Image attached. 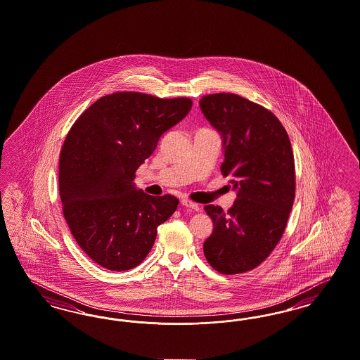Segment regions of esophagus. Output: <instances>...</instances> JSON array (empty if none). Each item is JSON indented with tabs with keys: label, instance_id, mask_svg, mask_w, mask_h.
Listing matches in <instances>:
<instances>
[{
	"label": "esophagus",
	"instance_id": "1",
	"mask_svg": "<svg viewBox=\"0 0 360 360\" xmlns=\"http://www.w3.org/2000/svg\"><path fill=\"white\" fill-rule=\"evenodd\" d=\"M181 205H184L186 208H191L193 211H199L200 210L199 204H196V202H193V201L188 199L181 200Z\"/></svg>",
	"mask_w": 360,
	"mask_h": 360
}]
</instances>
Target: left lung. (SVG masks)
Masks as SVG:
<instances>
[{
  "instance_id": "1",
  "label": "left lung",
  "mask_w": 360,
  "mask_h": 360,
  "mask_svg": "<svg viewBox=\"0 0 360 360\" xmlns=\"http://www.w3.org/2000/svg\"><path fill=\"white\" fill-rule=\"evenodd\" d=\"M204 117L221 136L223 176H232L236 200L224 212L205 205L212 219L204 255L226 275L251 271L281 239L295 199V162L290 137L278 117L238 94L200 100Z\"/></svg>"
}]
</instances>
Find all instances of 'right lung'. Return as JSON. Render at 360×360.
Masks as SVG:
<instances>
[{"label": "right lung", "mask_w": 360, "mask_h": 360, "mask_svg": "<svg viewBox=\"0 0 360 360\" xmlns=\"http://www.w3.org/2000/svg\"><path fill=\"white\" fill-rule=\"evenodd\" d=\"M191 108L186 97L117 92L98 98L70 128L58 168L63 212L81 250L98 266L117 272L139 266L158 226L176 211L174 196H150L134 180L161 136Z\"/></svg>", "instance_id": "obj_1"}]
</instances>
